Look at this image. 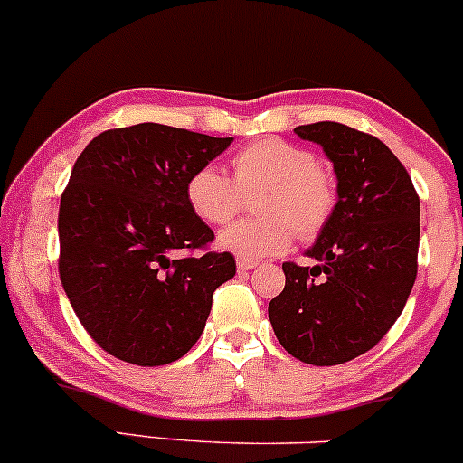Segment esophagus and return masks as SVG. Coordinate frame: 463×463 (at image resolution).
Instances as JSON below:
<instances>
[{"label": "esophagus", "mask_w": 463, "mask_h": 463, "mask_svg": "<svg viewBox=\"0 0 463 463\" xmlns=\"http://www.w3.org/2000/svg\"><path fill=\"white\" fill-rule=\"evenodd\" d=\"M256 264H258V262H253V260H241V258L236 260L238 271H251V269L256 267Z\"/></svg>", "instance_id": "obj_1"}]
</instances>
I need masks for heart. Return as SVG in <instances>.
<instances>
[{"mask_svg": "<svg viewBox=\"0 0 463 463\" xmlns=\"http://www.w3.org/2000/svg\"><path fill=\"white\" fill-rule=\"evenodd\" d=\"M256 196L262 218L236 222L218 233V247L241 260L287 251L295 232L310 241L328 225L336 205L330 175L313 153L282 139H260L233 157V179L214 164L190 175L185 199L190 210L210 225H225L241 212L245 196Z\"/></svg>", "mask_w": 463, "mask_h": 463, "instance_id": "1", "label": "heart"}]
</instances>
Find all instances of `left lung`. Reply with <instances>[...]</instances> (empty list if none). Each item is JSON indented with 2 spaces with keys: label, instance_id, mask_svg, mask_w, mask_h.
I'll return each instance as SVG.
<instances>
[{
  "label": "left lung",
  "instance_id": "obj_1",
  "mask_svg": "<svg viewBox=\"0 0 463 463\" xmlns=\"http://www.w3.org/2000/svg\"><path fill=\"white\" fill-rule=\"evenodd\" d=\"M295 133L335 165L336 205L306 251L315 267L282 264L269 319L290 356L328 367L372 350L402 313L418 273L420 199L381 139L339 122Z\"/></svg>",
  "mask_w": 463,
  "mask_h": 463
}]
</instances>
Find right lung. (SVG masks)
<instances>
[{
	"label": "right lung",
	"instance_id": "obj_1",
	"mask_svg": "<svg viewBox=\"0 0 463 463\" xmlns=\"http://www.w3.org/2000/svg\"><path fill=\"white\" fill-rule=\"evenodd\" d=\"M233 137L144 122L93 137L61 196V282L91 339L119 361L168 365L199 341L212 295L236 275L232 253L190 210V175Z\"/></svg>",
	"mask_w": 463,
	"mask_h": 463
}]
</instances>
